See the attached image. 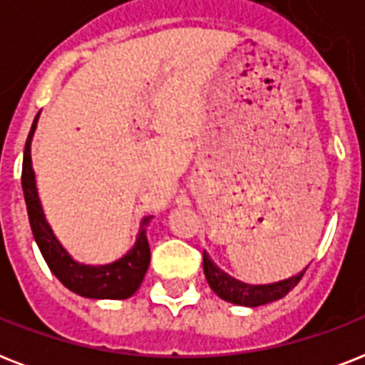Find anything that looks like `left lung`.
Segmentation results:
<instances>
[{"label":"left lung","instance_id":"1","mask_svg":"<svg viewBox=\"0 0 365 365\" xmlns=\"http://www.w3.org/2000/svg\"><path fill=\"white\" fill-rule=\"evenodd\" d=\"M202 267H205L206 282L210 284V288L214 289V294L217 297H222L227 303L240 307H259L267 305L271 301L282 299L284 295L288 294L289 289H294L297 286L303 274H305L307 267L297 274L278 282L272 284H246L242 280L229 277L227 272L222 271L220 267L210 259V255L202 254Z\"/></svg>","mask_w":365,"mask_h":365}]
</instances>
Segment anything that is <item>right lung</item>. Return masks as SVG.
Listing matches in <instances>:
<instances>
[{
  "instance_id": "add662e5",
  "label": "right lung",
  "mask_w": 365,
  "mask_h": 365,
  "mask_svg": "<svg viewBox=\"0 0 365 365\" xmlns=\"http://www.w3.org/2000/svg\"><path fill=\"white\" fill-rule=\"evenodd\" d=\"M37 119L39 113L31 123L30 134L26 140L24 160H22V191H24L31 233L41 250L43 259L47 261L54 277L73 294L88 299H128L140 288L151 259L148 225L153 216H145L140 222L136 242L119 259L106 265H85L73 259L53 233L37 193L36 172L31 166V138L37 128Z\"/></svg>"
}]
</instances>
